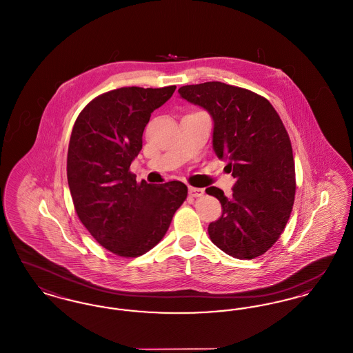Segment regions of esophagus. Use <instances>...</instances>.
<instances>
[{"instance_id": "34e87169", "label": "esophagus", "mask_w": 353, "mask_h": 353, "mask_svg": "<svg viewBox=\"0 0 353 353\" xmlns=\"http://www.w3.org/2000/svg\"><path fill=\"white\" fill-rule=\"evenodd\" d=\"M203 193H205V192H203V189H202V188L189 186V194H190L192 197H201Z\"/></svg>"}]
</instances>
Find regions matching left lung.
I'll list each match as a JSON object with an SVG mask.
<instances>
[{
	"mask_svg": "<svg viewBox=\"0 0 353 353\" xmlns=\"http://www.w3.org/2000/svg\"><path fill=\"white\" fill-rule=\"evenodd\" d=\"M180 98L213 120L212 143L234 177L232 197L210 186L222 216L209 223L212 242L236 259L268 252L282 234L295 197V165L285 125L270 101L221 82L183 85Z\"/></svg>",
	"mask_w": 353,
	"mask_h": 353,
	"instance_id": "8db88e82",
	"label": "left lung"
}]
</instances>
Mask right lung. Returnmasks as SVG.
I'll return each instance as SVG.
<instances>
[{"mask_svg": "<svg viewBox=\"0 0 353 353\" xmlns=\"http://www.w3.org/2000/svg\"><path fill=\"white\" fill-rule=\"evenodd\" d=\"M176 85L121 87L90 101L68 144V181L77 214L101 246L120 256L150 252L188 196L181 181L140 184L130 172L151 114Z\"/></svg>", "mask_w": 353, "mask_h": 353, "instance_id": "1", "label": "right lung"}]
</instances>
